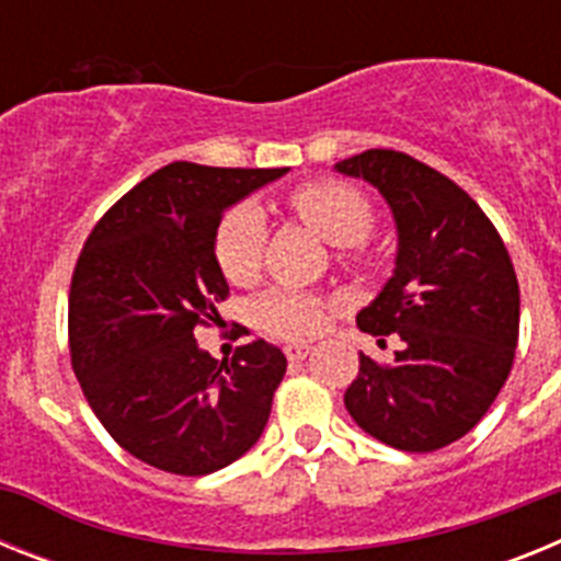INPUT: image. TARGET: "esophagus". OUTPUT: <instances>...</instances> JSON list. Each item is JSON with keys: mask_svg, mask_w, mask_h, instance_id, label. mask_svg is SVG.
I'll return each mask as SVG.
<instances>
[{"mask_svg": "<svg viewBox=\"0 0 561 561\" xmlns=\"http://www.w3.org/2000/svg\"><path fill=\"white\" fill-rule=\"evenodd\" d=\"M284 354H286V359H289V362H304L306 356L311 354V345H300V342H289V345H286V348H284Z\"/></svg>", "mask_w": 561, "mask_h": 561, "instance_id": "34e87169", "label": "esophagus"}]
</instances>
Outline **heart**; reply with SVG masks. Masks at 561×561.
Masks as SVG:
<instances>
[{
  "mask_svg": "<svg viewBox=\"0 0 561 561\" xmlns=\"http://www.w3.org/2000/svg\"><path fill=\"white\" fill-rule=\"evenodd\" d=\"M291 210L334 247H354L374 227V207L356 187L336 180H314L295 187ZM266 225L255 207H238L216 232V264L236 286L255 280L264 257ZM257 320L270 334L304 340L323 329L325 306L300 289H272L257 300Z\"/></svg>",
  "mask_w": 561,
  "mask_h": 561,
  "instance_id": "1",
  "label": "heart"
}]
</instances>
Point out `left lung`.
I'll return each instance as SVG.
<instances>
[{"instance_id":"obj_1","label":"left lung","mask_w":561,"mask_h":561,"mask_svg":"<svg viewBox=\"0 0 561 561\" xmlns=\"http://www.w3.org/2000/svg\"><path fill=\"white\" fill-rule=\"evenodd\" d=\"M334 168L370 182L393 210V277L356 325L404 342L393 365L359 354L345 408L381 444L435 453L483 419L512 374L519 336L512 257L478 202L410 153L370 148Z\"/></svg>"}]
</instances>
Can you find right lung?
Returning <instances> with one entry per match:
<instances>
[{"label": "right lung", "mask_w": 561, "mask_h": 561, "mask_svg": "<svg viewBox=\"0 0 561 561\" xmlns=\"http://www.w3.org/2000/svg\"><path fill=\"white\" fill-rule=\"evenodd\" d=\"M286 168L171 162L89 232L69 286V354L92 413L126 453L199 478L261 438L286 356L264 340L213 359L193 331L230 295L216 264L227 207Z\"/></svg>", "instance_id": "add662e5"}]
</instances>
